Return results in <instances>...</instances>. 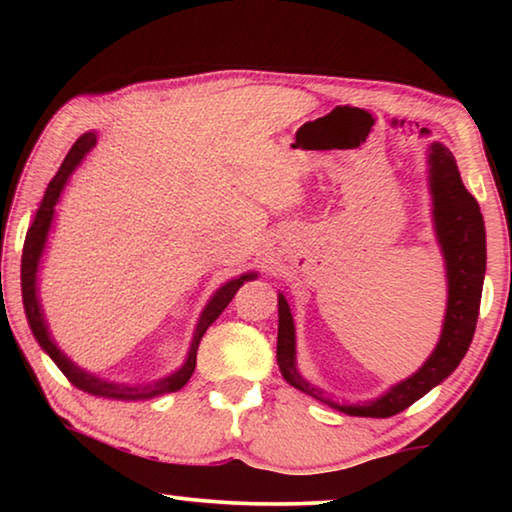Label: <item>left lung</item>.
I'll use <instances>...</instances> for the list:
<instances>
[{
	"mask_svg": "<svg viewBox=\"0 0 512 512\" xmlns=\"http://www.w3.org/2000/svg\"><path fill=\"white\" fill-rule=\"evenodd\" d=\"M429 180L433 196V221L436 235L443 246L447 264V314L443 323V334L427 363L393 386L386 395L366 404H334L323 397V393L309 386L296 370V329L289 302L280 293L277 309H280V325H277V366L282 377L293 388L307 393L316 400L325 402L334 409L359 418H391V415L409 409L422 395H427L433 386H438L445 377L452 375L458 363L470 348L476 318H479L483 273H485V228L483 216L476 198L467 192L456 160L447 146L433 142L429 149Z\"/></svg>",
	"mask_w": 512,
	"mask_h": 512,
	"instance_id": "1",
	"label": "left lung"
}]
</instances>
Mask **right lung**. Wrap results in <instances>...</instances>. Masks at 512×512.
Masks as SVG:
<instances>
[{
  "mask_svg": "<svg viewBox=\"0 0 512 512\" xmlns=\"http://www.w3.org/2000/svg\"><path fill=\"white\" fill-rule=\"evenodd\" d=\"M94 144H97V135H94V133H85L74 142L72 149H69V153L65 155L63 164H60L58 173L54 178H51V183H49L47 192H45V198H42V203H40L38 212H36V219H33V223H31V228L27 232V239H24V250H22V300H24V311H27L31 332H33V336H36V341L40 343V348L45 350L51 359H54L56 366L63 370V375L69 381H72L76 388H81V391L90 393V395H97V397H108V400H153V397L176 393L187 384L189 377H192L194 368H196V350H198V343H201V339H203V334L207 332V327H210L214 320L221 316V311L230 305V300L235 298V293L239 291L241 284L253 280V277H257V275L255 273L241 275V277H237V280H230L228 284H223V287L214 293V298L207 302L203 316L196 325L192 350H189V357L185 361V366L180 368L178 372H173V375H169V377H164L160 381H153V384H146V386H124V384H112V381L97 379V377L88 375V372H83L79 366H74V363L69 361L65 354L56 348V343L51 341L49 329H47L45 318H42L38 296H36V273H38V262H40L42 248H45L47 232L51 228V219H54V207L58 203L60 192H63L69 173L79 167L83 155L88 153Z\"/></svg>",
  "mask_w": 512,
  "mask_h": 512,
  "instance_id": "right-lung-1",
  "label": "right lung"
}]
</instances>
